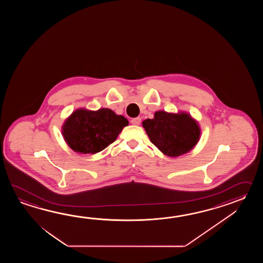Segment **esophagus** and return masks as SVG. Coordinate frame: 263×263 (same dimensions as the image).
<instances>
[{"label": "esophagus", "instance_id": "1", "mask_svg": "<svg viewBox=\"0 0 263 263\" xmlns=\"http://www.w3.org/2000/svg\"><path fill=\"white\" fill-rule=\"evenodd\" d=\"M130 123L133 124V125H135V126H139L140 123H141V118H133V119L130 120Z\"/></svg>", "mask_w": 263, "mask_h": 263}]
</instances>
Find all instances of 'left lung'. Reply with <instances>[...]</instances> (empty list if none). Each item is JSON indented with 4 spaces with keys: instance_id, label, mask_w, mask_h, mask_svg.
<instances>
[{
    "instance_id": "obj_1",
    "label": "left lung",
    "mask_w": 263,
    "mask_h": 263,
    "mask_svg": "<svg viewBox=\"0 0 263 263\" xmlns=\"http://www.w3.org/2000/svg\"><path fill=\"white\" fill-rule=\"evenodd\" d=\"M142 124L151 143L166 156L186 154L200 139V126L188 112L157 111Z\"/></svg>"
}]
</instances>
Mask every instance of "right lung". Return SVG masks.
<instances>
[{
    "label": "right lung",
    "mask_w": 263,
    "mask_h": 263,
    "mask_svg": "<svg viewBox=\"0 0 263 263\" xmlns=\"http://www.w3.org/2000/svg\"><path fill=\"white\" fill-rule=\"evenodd\" d=\"M129 121L108 108L91 111L80 108L66 119L62 135L67 145L80 154H96L118 138Z\"/></svg>",
    "instance_id": "right-lung-1"
}]
</instances>
